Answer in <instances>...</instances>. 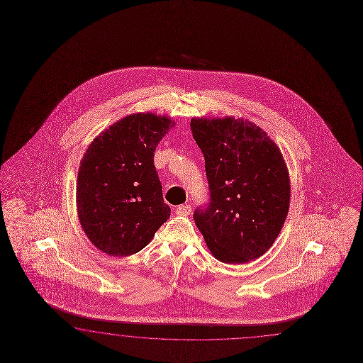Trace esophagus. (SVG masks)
<instances>
[{"label": "esophagus", "mask_w": 363, "mask_h": 363, "mask_svg": "<svg viewBox=\"0 0 363 363\" xmlns=\"http://www.w3.org/2000/svg\"><path fill=\"white\" fill-rule=\"evenodd\" d=\"M176 211L178 216H187L191 211V206L187 205V203L186 205H181V206L177 207Z\"/></svg>", "instance_id": "34e87169"}]
</instances>
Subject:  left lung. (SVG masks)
Returning a JSON list of instances; mask_svg holds the SVG:
<instances>
[{"label": "left lung", "instance_id": "8db88e82", "mask_svg": "<svg viewBox=\"0 0 363 363\" xmlns=\"http://www.w3.org/2000/svg\"><path fill=\"white\" fill-rule=\"evenodd\" d=\"M205 157L208 202L193 218L218 260L242 264L274 245L288 214L291 187L280 149L242 118H191Z\"/></svg>", "mask_w": 363, "mask_h": 363}]
</instances>
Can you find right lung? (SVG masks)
I'll list each match as a JSON object with an SVG mask.
<instances>
[{"instance_id": "obj_1", "label": "right lung", "mask_w": 363, "mask_h": 363, "mask_svg": "<svg viewBox=\"0 0 363 363\" xmlns=\"http://www.w3.org/2000/svg\"><path fill=\"white\" fill-rule=\"evenodd\" d=\"M173 125L165 116L130 115L95 138L82 158L79 220L92 245L108 255L141 251L169 219L153 157Z\"/></svg>"}]
</instances>
